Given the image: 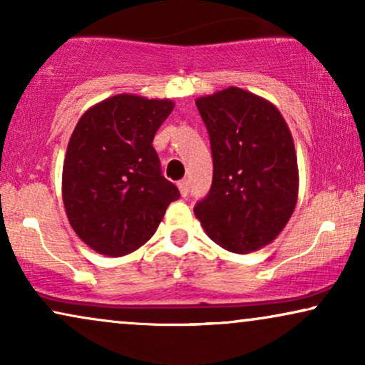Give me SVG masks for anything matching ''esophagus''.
I'll return each instance as SVG.
<instances>
[{
    "label": "esophagus",
    "mask_w": 365,
    "mask_h": 365,
    "mask_svg": "<svg viewBox=\"0 0 365 365\" xmlns=\"http://www.w3.org/2000/svg\"><path fill=\"white\" fill-rule=\"evenodd\" d=\"M178 187H179V192H181V196L186 197L187 192H189V181H187V179H181V181L178 182Z\"/></svg>",
    "instance_id": "obj_1"
}]
</instances>
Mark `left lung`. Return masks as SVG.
I'll return each instance as SVG.
<instances>
[{
  "mask_svg": "<svg viewBox=\"0 0 365 365\" xmlns=\"http://www.w3.org/2000/svg\"><path fill=\"white\" fill-rule=\"evenodd\" d=\"M209 133L212 184L194 214L226 251L247 254L271 244L297 202L292 134L267 99L226 88L196 99Z\"/></svg>",
  "mask_w": 365,
  "mask_h": 365,
  "instance_id": "obj_1",
  "label": "left lung"
}]
</instances>
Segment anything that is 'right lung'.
Segmentation results:
<instances>
[{"instance_id":"1","label":"right lung","mask_w":365,"mask_h":365,"mask_svg":"<svg viewBox=\"0 0 365 365\" xmlns=\"http://www.w3.org/2000/svg\"><path fill=\"white\" fill-rule=\"evenodd\" d=\"M169 99L118 94L94 104L69 138L63 202L69 224L99 254L121 257L146 244L178 187L161 174L154 134Z\"/></svg>"}]
</instances>
